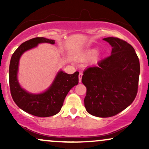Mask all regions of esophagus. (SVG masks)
I'll list each match as a JSON object with an SVG mask.
<instances>
[{
	"label": "esophagus",
	"mask_w": 149,
	"mask_h": 149,
	"mask_svg": "<svg viewBox=\"0 0 149 149\" xmlns=\"http://www.w3.org/2000/svg\"><path fill=\"white\" fill-rule=\"evenodd\" d=\"M82 77H83V73L80 72L79 73V75H78V78H79V82H80H80H81Z\"/></svg>",
	"instance_id": "1"
}]
</instances>
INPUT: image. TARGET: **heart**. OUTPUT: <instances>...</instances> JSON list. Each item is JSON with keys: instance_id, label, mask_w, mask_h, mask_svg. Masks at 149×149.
Masks as SVG:
<instances>
[{"instance_id": "heart-1", "label": "heart", "mask_w": 149, "mask_h": 149, "mask_svg": "<svg viewBox=\"0 0 149 149\" xmlns=\"http://www.w3.org/2000/svg\"><path fill=\"white\" fill-rule=\"evenodd\" d=\"M95 53V50H94V49L93 50H88V51H87L86 52H85L83 54H82V55L80 56V58H81V59L90 58V57H92Z\"/></svg>"}]
</instances>
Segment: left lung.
I'll list each match as a JSON object with an SVG mask.
<instances>
[{"instance_id":"8db88e82","label":"left lung","mask_w":149,"mask_h":149,"mask_svg":"<svg viewBox=\"0 0 149 149\" xmlns=\"http://www.w3.org/2000/svg\"><path fill=\"white\" fill-rule=\"evenodd\" d=\"M112 47L111 54L83 72L82 83L87 88L84 103L92 116H116L134 100L140 73L139 60L134 49L118 38H104Z\"/></svg>"}]
</instances>
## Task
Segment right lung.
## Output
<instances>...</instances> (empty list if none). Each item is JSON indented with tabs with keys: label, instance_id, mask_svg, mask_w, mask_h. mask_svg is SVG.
Returning a JSON list of instances; mask_svg holds the SVG:
<instances>
[{
	"label": "right lung",
	"instance_id": "1",
	"mask_svg": "<svg viewBox=\"0 0 149 149\" xmlns=\"http://www.w3.org/2000/svg\"><path fill=\"white\" fill-rule=\"evenodd\" d=\"M42 42L54 44L55 41L43 37L34 38L23 42L15 51L10 59L9 83L12 97L20 109L38 117H49L60 111L68 92L78 85L79 72L76 71L73 74H67L60 71L50 87L42 93L31 94L22 89L17 80L20 57L26 51Z\"/></svg>",
	"mask_w": 149,
	"mask_h": 149
}]
</instances>
